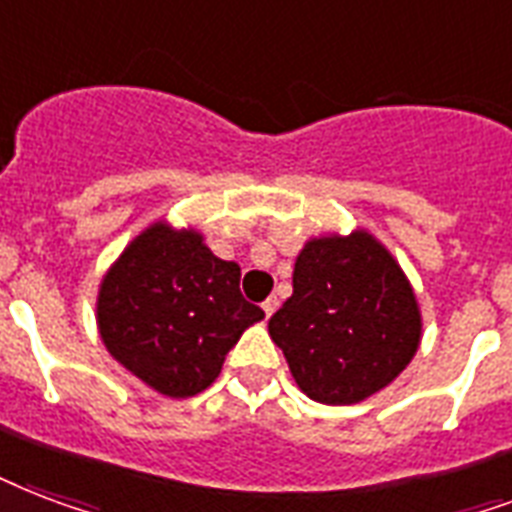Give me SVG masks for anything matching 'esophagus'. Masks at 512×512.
<instances>
[{
	"label": "esophagus",
	"mask_w": 512,
	"mask_h": 512,
	"mask_svg": "<svg viewBox=\"0 0 512 512\" xmlns=\"http://www.w3.org/2000/svg\"><path fill=\"white\" fill-rule=\"evenodd\" d=\"M276 306H279V300H276V298H268V300H265V303H263L265 317H271L273 311H276Z\"/></svg>",
	"instance_id": "esophagus-1"
}]
</instances>
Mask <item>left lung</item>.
<instances>
[{
    "label": "left lung",
    "mask_w": 512,
    "mask_h": 512,
    "mask_svg": "<svg viewBox=\"0 0 512 512\" xmlns=\"http://www.w3.org/2000/svg\"><path fill=\"white\" fill-rule=\"evenodd\" d=\"M268 333L311 400L351 405L403 373L421 317L395 257L368 233H351L308 241Z\"/></svg>",
    "instance_id": "1"
}]
</instances>
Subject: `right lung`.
<instances>
[{"instance_id":"right-lung-1","label":"right lung","mask_w":512,"mask_h":512,"mask_svg":"<svg viewBox=\"0 0 512 512\" xmlns=\"http://www.w3.org/2000/svg\"><path fill=\"white\" fill-rule=\"evenodd\" d=\"M239 282V265L214 257L201 233L158 222L101 282V341L155 392L198 395L220 376L241 333L265 317Z\"/></svg>"}]
</instances>
